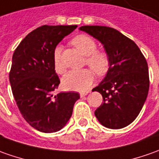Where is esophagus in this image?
I'll return each mask as SVG.
<instances>
[{"instance_id":"esophagus-1","label":"esophagus","mask_w":159,"mask_h":159,"mask_svg":"<svg viewBox=\"0 0 159 159\" xmlns=\"http://www.w3.org/2000/svg\"><path fill=\"white\" fill-rule=\"evenodd\" d=\"M88 94H89V91H84V92H81V93H80V97H81V98H84V97H85V96H87Z\"/></svg>"}]
</instances>
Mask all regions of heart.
Listing matches in <instances>:
<instances>
[{
  "instance_id": "1",
  "label": "heart",
  "mask_w": 159,
  "mask_h": 159,
  "mask_svg": "<svg viewBox=\"0 0 159 159\" xmlns=\"http://www.w3.org/2000/svg\"><path fill=\"white\" fill-rule=\"evenodd\" d=\"M71 43L79 51L86 56L85 62L98 75L106 73L110 67V58L106 52L97 50V43L91 37L86 34H79L72 39ZM54 68L57 73L61 74L65 67L61 61V48L57 47L54 50ZM94 74L89 69L68 72L61 79L62 87L68 90L84 91L88 89L93 83Z\"/></svg>"
}]
</instances>
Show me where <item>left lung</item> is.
Instances as JSON below:
<instances>
[{"label": "left lung", "instance_id": "1", "mask_svg": "<svg viewBox=\"0 0 159 159\" xmlns=\"http://www.w3.org/2000/svg\"><path fill=\"white\" fill-rule=\"evenodd\" d=\"M80 30L101 42L110 58L106 76L92 89L102 97L95 115L107 128H124L137 118L147 98L150 79L146 59L131 39L113 28L83 26Z\"/></svg>", "mask_w": 159, "mask_h": 159}]
</instances>
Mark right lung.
Segmentation results:
<instances>
[{
  "instance_id": "obj_1",
  "label": "right lung",
  "mask_w": 159,
  "mask_h": 159,
  "mask_svg": "<svg viewBox=\"0 0 159 159\" xmlns=\"http://www.w3.org/2000/svg\"><path fill=\"white\" fill-rule=\"evenodd\" d=\"M76 27L41 26L27 34L12 57V93L24 119L39 131L60 130L70 118L75 101L80 98L76 92L53 94L60 84L54 68V50Z\"/></svg>"
}]
</instances>
